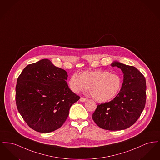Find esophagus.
<instances>
[{"label":"esophagus","mask_w":160,"mask_h":160,"mask_svg":"<svg viewBox=\"0 0 160 160\" xmlns=\"http://www.w3.org/2000/svg\"><path fill=\"white\" fill-rule=\"evenodd\" d=\"M86 100H87V99L85 98H84V97H81V98H80V101L81 102H85Z\"/></svg>","instance_id":"obj_1"}]
</instances>
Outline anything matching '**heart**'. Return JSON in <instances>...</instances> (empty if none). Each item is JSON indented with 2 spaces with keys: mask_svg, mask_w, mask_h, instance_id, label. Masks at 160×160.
<instances>
[{
  "mask_svg": "<svg viewBox=\"0 0 160 160\" xmlns=\"http://www.w3.org/2000/svg\"><path fill=\"white\" fill-rule=\"evenodd\" d=\"M69 87L75 93L86 91L89 88L92 98L99 102L112 99L121 88L120 77L109 71L96 70L86 71L80 75L72 74L69 80Z\"/></svg>",
  "mask_w": 160,
  "mask_h": 160,
  "instance_id": "b5f03b06",
  "label": "heart"
}]
</instances>
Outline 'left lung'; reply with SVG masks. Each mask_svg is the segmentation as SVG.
Returning <instances> with one entry per match:
<instances>
[{
	"label": "left lung",
	"instance_id": "obj_1",
	"mask_svg": "<svg viewBox=\"0 0 160 160\" xmlns=\"http://www.w3.org/2000/svg\"><path fill=\"white\" fill-rule=\"evenodd\" d=\"M111 65L121 69L123 73L122 88L113 100L98 104L92 118L102 129L122 130L136 122L145 108L146 79L134 67L116 61Z\"/></svg>",
	"mask_w": 160,
	"mask_h": 160
}]
</instances>
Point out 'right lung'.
Instances as JSON below:
<instances>
[{
    "instance_id": "add662e5",
    "label": "right lung",
    "mask_w": 160,
    "mask_h": 160,
    "mask_svg": "<svg viewBox=\"0 0 160 160\" xmlns=\"http://www.w3.org/2000/svg\"><path fill=\"white\" fill-rule=\"evenodd\" d=\"M67 72L44 59L26 66L17 80V109L32 129L42 133L59 128L71 106L80 99L69 88Z\"/></svg>"
}]
</instances>
